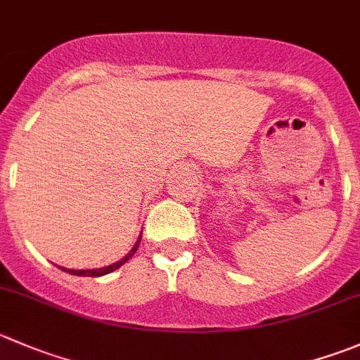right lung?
I'll use <instances>...</instances> for the list:
<instances>
[{"mask_svg":"<svg viewBox=\"0 0 360 360\" xmlns=\"http://www.w3.org/2000/svg\"><path fill=\"white\" fill-rule=\"evenodd\" d=\"M141 237H142V236H139L137 243H135V246L131 248L130 253L124 255V257L121 258V260H117V262H114V264L107 265V267H102V269H87V271H84V269H82V271H73V269H65V267H61V269H63V271H66V273H68V274H73V276H91V278H96V276H103V274L114 273L116 269H120L121 265L127 264V262L130 260L131 257H134L135 251H137V248H139V244H141Z\"/></svg>","mask_w":360,"mask_h":360,"instance_id":"right-lung-1","label":"right lung"}]
</instances>
